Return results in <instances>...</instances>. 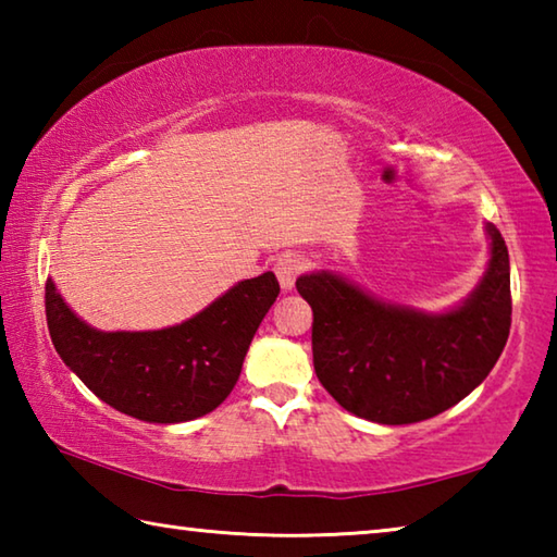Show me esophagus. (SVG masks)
<instances>
[{
    "label": "esophagus",
    "mask_w": 557,
    "mask_h": 557,
    "mask_svg": "<svg viewBox=\"0 0 557 557\" xmlns=\"http://www.w3.org/2000/svg\"><path fill=\"white\" fill-rule=\"evenodd\" d=\"M305 268H307L305 258H299V256H282L275 262V275L280 280V287L285 289V292H289L292 287H295V282H297V277L301 275V270H305Z\"/></svg>",
    "instance_id": "obj_1"
}]
</instances>
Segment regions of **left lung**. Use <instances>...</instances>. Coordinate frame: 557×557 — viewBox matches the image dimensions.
<instances>
[{
	"mask_svg": "<svg viewBox=\"0 0 557 557\" xmlns=\"http://www.w3.org/2000/svg\"><path fill=\"white\" fill-rule=\"evenodd\" d=\"M484 228V275L445 312L395 305L332 270L297 277L314 312L317 379L344 410L379 425H410L482 385L511 329L508 250L496 225Z\"/></svg>",
	"mask_w": 557,
	"mask_h": 557,
	"instance_id": "8db88e82",
	"label": "left lung"
}]
</instances>
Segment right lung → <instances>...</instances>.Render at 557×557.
I'll return each mask as SVG.
<instances>
[{
    "mask_svg": "<svg viewBox=\"0 0 557 557\" xmlns=\"http://www.w3.org/2000/svg\"><path fill=\"white\" fill-rule=\"evenodd\" d=\"M272 272L243 280L182 324L152 332H100L46 280V322L61 361L110 408L174 425L203 418L238 383L252 336L275 305Z\"/></svg>",
    "mask_w": 557,
    "mask_h": 557,
    "instance_id": "add662e5",
    "label": "right lung"
}]
</instances>
